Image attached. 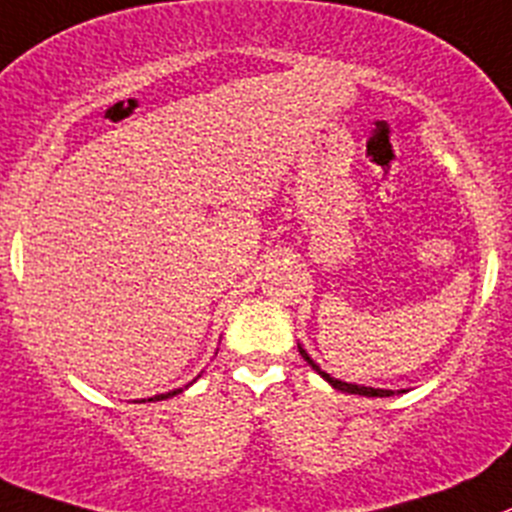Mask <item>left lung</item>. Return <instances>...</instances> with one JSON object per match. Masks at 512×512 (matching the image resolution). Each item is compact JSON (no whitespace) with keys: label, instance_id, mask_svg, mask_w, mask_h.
Returning a JSON list of instances; mask_svg holds the SVG:
<instances>
[{"label":"left lung","instance_id":"1","mask_svg":"<svg viewBox=\"0 0 512 512\" xmlns=\"http://www.w3.org/2000/svg\"><path fill=\"white\" fill-rule=\"evenodd\" d=\"M300 348V356L305 358V361H308L310 366H313V371H318V374L323 376V379L328 381V384L333 386V389H338V391H346V394H361V396H391L394 394V391L391 389H374V386H358V384H346V381H338V379H333L331 374H326V371L321 369V366L315 364L313 358L308 356V353H305V348L303 346H298Z\"/></svg>","mask_w":512,"mask_h":512}]
</instances>
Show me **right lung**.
<instances>
[{
	"label": "right lung",
	"mask_w": 512,
	"mask_h": 512,
	"mask_svg": "<svg viewBox=\"0 0 512 512\" xmlns=\"http://www.w3.org/2000/svg\"><path fill=\"white\" fill-rule=\"evenodd\" d=\"M176 394H181V389L169 391V394H156V396H151V399H148V401H161V399H169V396H176Z\"/></svg>",
	"instance_id": "right-lung-1"
}]
</instances>
